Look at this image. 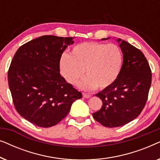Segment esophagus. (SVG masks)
I'll return each instance as SVG.
<instances>
[{"label": "esophagus", "mask_w": 160, "mask_h": 160, "mask_svg": "<svg viewBox=\"0 0 160 160\" xmlns=\"http://www.w3.org/2000/svg\"><path fill=\"white\" fill-rule=\"evenodd\" d=\"M83 97H84V98H89L91 97V95L88 93H83Z\"/></svg>", "instance_id": "1"}]
</instances>
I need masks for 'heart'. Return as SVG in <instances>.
<instances>
[{
	"instance_id": "1",
	"label": "heart",
	"mask_w": 160,
	"mask_h": 160,
	"mask_svg": "<svg viewBox=\"0 0 160 160\" xmlns=\"http://www.w3.org/2000/svg\"><path fill=\"white\" fill-rule=\"evenodd\" d=\"M122 65V54L115 44L86 42L74 47L60 61V73L68 82L75 84L84 74L86 77L78 84L84 90L98 87L103 89L117 79Z\"/></svg>"
}]
</instances>
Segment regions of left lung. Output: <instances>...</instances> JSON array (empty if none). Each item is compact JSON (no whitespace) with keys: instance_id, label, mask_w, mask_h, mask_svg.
<instances>
[{"instance_id":"8db88e82","label":"left lung","mask_w":160,"mask_h":160,"mask_svg":"<svg viewBox=\"0 0 160 160\" xmlns=\"http://www.w3.org/2000/svg\"><path fill=\"white\" fill-rule=\"evenodd\" d=\"M117 41L123 54L121 71L111 86L96 94L102 106L92 113L96 121L107 128L121 127L134 120L145 106L152 83V71L141 50L121 38Z\"/></svg>"}]
</instances>
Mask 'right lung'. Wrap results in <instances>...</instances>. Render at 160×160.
Returning <instances> with one entry per match:
<instances>
[{"label":"right lung","instance_id":"add662e5","mask_svg":"<svg viewBox=\"0 0 160 160\" xmlns=\"http://www.w3.org/2000/svg\"><path fill=\"white\" fill-rule=\"evenodd\" d=\"M73 38L41 36L19 47L13 58L8 72L13 102L20 116L35 125H56L82 98L60 73L61 56Z\"/></svg>","mask_w":160,"mask_h":160}]
</instances>
